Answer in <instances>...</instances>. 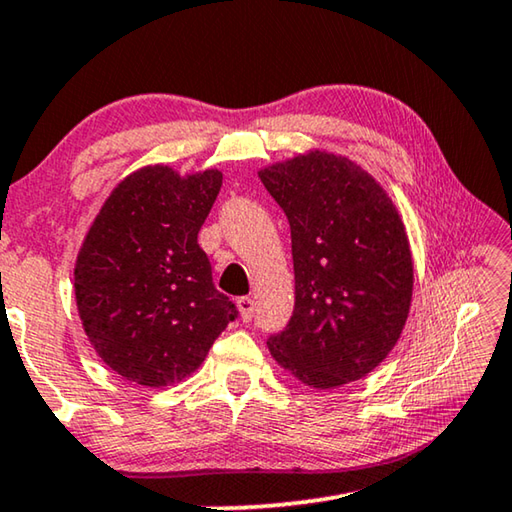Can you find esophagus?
<instances>
[{
  "label": "esophagus",
  "instance_id": "1",
  "mask_svg": "<svg viewBox=\"0 0 512 512\" xmlns=\"http://www.w3.org/2000/svg\"><path fill=\"white\" fill-rule=\"evenodd\" d=\"M237 310L241 314V321H250V319H253V314H255V300L248 298V296L239 298L237 300Z\"/></svg>",
  "mask_w": 512,
  "mask_h": 512
}]
</instances>
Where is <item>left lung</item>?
<instances>
[{"label": "left lung", "instance_id": "1", "mask_svg": "<svg viewBox=\"0 0 512 512\" xmlns=\"http://www.w3.org/2000/svg\"><path fill=\"white\" fill-rule=\"evenodd\" d=\"M291 227L296 303L269 337L282 369L307 387L360 380L399 342L415 266L401 214L360 164L310 150L259 170Z\"/></svg>", "mask_w": 512, "mask_h": 512}]
</instances>
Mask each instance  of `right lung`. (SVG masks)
Segmentation results:
<instances>
[{"label":"right lung","instance_id":"1","mask_svg":"<svg viewBox=\"0 0 512 512\" xmlns=\"http://www.w3.org/2000/svg\"><path fill=\"white\" fill-rule=\"evenodd\" d=\"M221 184L216 168L143 166L88 227L75 262L77 312L100 360L129 383L157 389L189 378L237 316L198 246Z\"/></svg>","mask_w":512,"mask_h":512}]
</instances>
